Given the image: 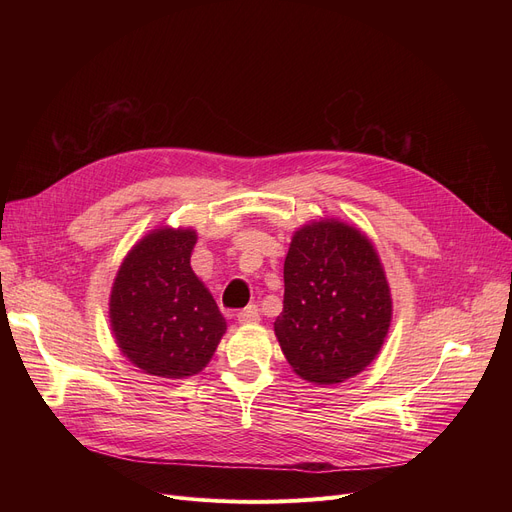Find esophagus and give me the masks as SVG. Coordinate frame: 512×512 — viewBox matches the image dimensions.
Instances as JSON below:
<instances>
[{
	"mask_svg": "<svg viewBox=\"0 0 512 512\" xmlns=\"http://www.w3.org/2000/svg\"><path fill=\"white\" fill-rule=\"evenodd\" d=\"M238 321L240 324H257L259 321V309H257V305H249V307H245L242 311H238Z\"/></svg>",
	"mask_w": 512,
	"mask_h": 512,
	"instance_id": "obj_1",
	"label": "esophagus"
}]
</instances>
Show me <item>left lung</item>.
<instances>
[{
    "label": "left lung",
    "instance_id": "8db88e82",
    "mask_svg": "<svg viewBox=\"0 0 512 512\" xmlns=\"http://www.w3.org/2000/svg\"><path fill=\"white\" fill-rule=\"evenodd\" d=\"M390 319V288L367 236L334 220L292 236L274 330L303 380L338 384L363 371L380 353Z\"/></svg>",
    "mask_w": 512,
    "mask_h": 512
}]
</instances>
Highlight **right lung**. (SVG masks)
<instances>
[{
	"instance_id": "add662e5",
	"label": "right lung",
	"mask_w": 512,
	"mask_h": 512,
	"mask_svg": "<svg viewBox=\"0 0 512 512\" xmlns=\"http://www.w3.org/2000/svg\"><path fill=\"white\" fill-rule=\"evenodd\" d=\"M193 230L159 228L134 247L116 276L110 319L120 351L159 378L199 373L226 319L191 270Z\"/></svg>"
}]
</instances>
